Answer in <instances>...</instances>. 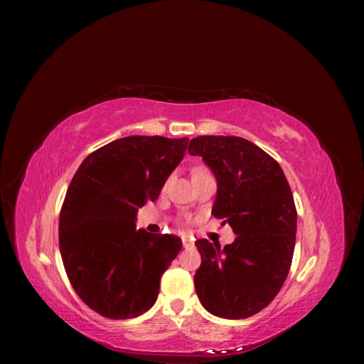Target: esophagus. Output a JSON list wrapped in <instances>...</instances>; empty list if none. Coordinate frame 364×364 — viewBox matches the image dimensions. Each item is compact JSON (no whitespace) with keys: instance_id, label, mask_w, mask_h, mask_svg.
Masks as SVG:
<instances>
[{"instance_id":"1","label":"esophagus","mask_w":364,"mask_h":364,"mask_svg":"<svg viewBox=\"0 0 364 364\" xmlns=\"http://www.w3.org/2000/svg\"><path fill=\"white\" fill-rule=\"evenodd\" d=\"M182 245H183V249H193L194 247L193 240L188 238V237H182Z\"/></svg>"}]
</instances>
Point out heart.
<instances>
[{
  "label": "heart",
  "instance_id": "heart-1",
  "mask_svg": "<svg viewBox=\"0 0 364 364\" xmlns=\"http://www.w3.org/2000/svg\"><path fill=\"white\" fill-rule=\"evenodd\" d=\"M200 170H206L205 167H196L194 170H193V173H196V171H200Z\"/></svg>",
  "mask_w": 364,
  "mask_h": 364
}]
</instances>
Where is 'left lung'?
Instances as JSON below:
<instances>
[{
  "label": "left lung",
  "instance_id": "8db88e82",
  "mask_svg": "<svg viewBox=\"0 0 364 364\" xmlns=\"http://www.w3.org/2000/svg\"><path fill=\"white\" fill-rule=\"evenodd\" d=\"M188 151L213 170V215L237 234L223 249L196 241L202 257L194 274L197 296L214 316L250 317L274 299L291 266L297 213L290 185L279 164L245 138L197 136Z\"/></svg>",
  "mask_w": 364,
  "mask_h": 364
}]
</instances>
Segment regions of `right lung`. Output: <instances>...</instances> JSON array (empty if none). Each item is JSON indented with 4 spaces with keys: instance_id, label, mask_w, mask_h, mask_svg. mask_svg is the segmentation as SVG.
<instances>
[{
    "instance_id": "add662e5",
    "label": "right lung",
    "mask_w": 364,
    "mask_h": 364,
    "mask_svg": "<svg viewBox=\"0 0 364 364\" xmlns=\"http://www.w3.org/2000/svg\"><path fill=\"white\" fill-rule=\"evenodd\" d=\"M186 147L188 138H121L87 155L74 174L59 217L60 255L75 293L103 317H136L158 299L182 241L136 229L135 220Z\"/></svg>"
}]
</instances>
